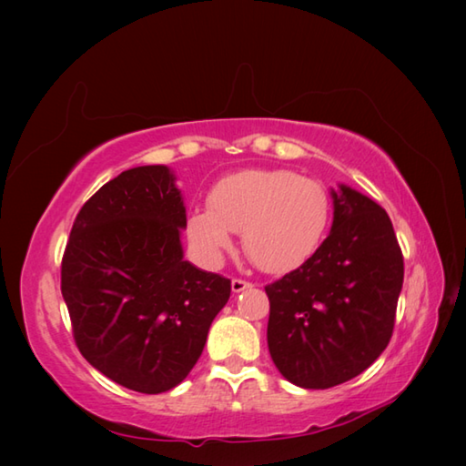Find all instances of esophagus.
<instances>
[{
  "instance_id": "34e87169",
  "label": "esophagus",
  "mask_w": 466,
  "mask_h": 466,
  "mask_svg": "<svg viewBox=\"0 0 466 466\" xmlns=\"http://www.w3.org/2000/svg\"><path fill=\"white\" fill-rule=\"evenodd\" d=\"M252 282L250 280H244V279H234L232 280V292H242V290H246V289H252Z\"/></svg>"
}]
</instances>
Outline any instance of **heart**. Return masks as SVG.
I'll return each instance as SVG.
<instances>
[{
  "label": "heart",
  "mask_w": 466,
  "mask_h": 466,
  "mask_svg": "<svg viewBox=\"0 0 466 466\" xmlns=\"http://www.w3.org/2000/svg\"><path fill=\"white\" fill-rule=\"evenodd\" d=\"M332 196L322 182L284 167H256L218 180L208 208L187 214L186 232L216 264L242 232L244 250L266 272H286L319 252L332 224Z\"/></svg>",
  "instance_id": "1"
}]
</instances>
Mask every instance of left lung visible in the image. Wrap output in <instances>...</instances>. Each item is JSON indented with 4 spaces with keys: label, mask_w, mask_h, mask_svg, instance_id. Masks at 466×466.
Returning <instances> with one entry per match:
<instances>
[{
    "label": "left lung",
    "mask_w": 466,
    "mask_h": 466,
    "mask_svg": "<svg viewBox=\"0 0 466 466\" xmlns=\"http://www.w3.org/2000/svg\"><path fill=\"white\" fill-rule=\"evenodd\" d=\"M329 238L299 268L264 286L268 350L286 380L330 389L359 376L389 346L404 279L389 214L340 186Z\"/></svg>",
    "instance_id": "left-lung-1"
}]
</instances>
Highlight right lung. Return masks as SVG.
Listing matches in <instances>:
<instances>
[{"label": "right lung", "instance_id": "add662e5", "mask_svg": "<svg viewBox=\"0 0 466 466\" xmlns=\"http://www.w3.org/2000/svg\"><path fill=\"white\" fill-rule=\"evenodd\" d=\"M184 226L170 170L140 166L82 206L66 244L62 294L77 350L136 392L180 384L230 299V280L182 258Z\"/></svg>", "mask_w": 466, "mask_h": 466}]
</instances>
